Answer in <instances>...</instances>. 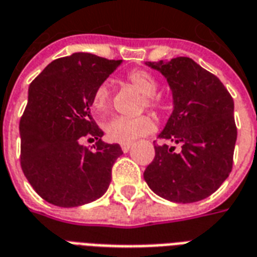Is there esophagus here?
<instances>
[{
	"label": "esophagus",
	"instance_id": "esophagus-1",
	"mask_svg": "<svg viewBox=\"0 0 257 257\" xmlns=\"http://www.w3.org/2000/svg\"><path fill=\"white\" fill-rule=\"evenodd\" d=\"M131 147H132L131 143H128V144H121V150H122V152H128L131 150Z\"/></svg>",
	"mask_w": 257,
	"mask_h": 257
}]
</instances>
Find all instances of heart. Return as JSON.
I'll list each match as a JSON object with an SVG mask.
<instances>
[{"label": "heart", "mask_w": 257, "mask_h": 257, "mask_svg": "<svg viewBox=\"0 0 257 257\" xmlns=\"http://www.w3.org/2000/svg\"><path fill=\"white\" fill-rule=\"evenodd\" d=\"M128 82L143 95V106L150 107L154 110L162 109V102L155 97V94L158 91V82L151 74L140 71V70L132 71L128 75ZM109 102H110V87H109V83L103 82L98 86L93 94L91 105H93L94 113L98 117L106 114ZM154 128V120L147 114L136 115V117L117 115L107 121L103 126L109 140L121 143V144L135 142L139 137L146 136L152 132Z\"/></svg>", "instance_id": "1"}]
</instances>
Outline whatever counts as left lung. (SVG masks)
<instances>
[{"label":"left lung","mask_w":257,"mask_h":257,"mask_svg":"<svg viewBox=\"0 0 257 257\" xmlns=\"http://www.w3.org/2000/svg\"><path fill=\"white\" fill-rule=\"evenodd\" d=\"M146 64L167 79L174 105L158 136L171 146H155V159L144 171L147 185L172 202L207 198L232 171L237 139L233 98L217 76L193 59L179 56Z\"/></svg>","instance_id":"8db88e82"}]
</instances>
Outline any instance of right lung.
<instances>
[{"mask_svg": "<svg viewBox=\"0 0 257 257\" xmlns=\"http://www.w3.org/2000/svg\"><path fill=\"white\" fill-rule=\"evenodd\" d=\"M121 63L75 52L51 62L29 86L20 120L21 168L35 191L55 206L93 202L110 185L122 150L102 142L90 106L95 89ZM85 136L97 140L93 150L80 144Z\"/></svg>", "mask_w": 257, "mask_h": 257, "instance_id": "1", "label": "right lung"}]
</instances>
